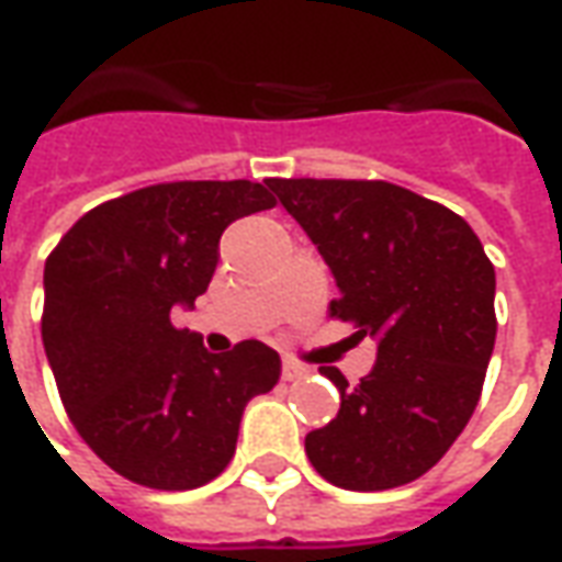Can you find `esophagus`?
I'll list each match as a JSON object with an SVG mask.
<instances>
[{
  "instance_id": "34e87169",
  "label": "esophagus",
  "mask_w": 562,
  "mask_h": 562,
  "mask_svg": "<svg viewBox=\"0 0 562 562\" xmlns=\"http://www.w3.org/2000/svg\"><path fill=\"white\" fill-rule=\"evenodd\" d=\"M301 376H306V367L285 358V361H282V379H289V382H292V379H301Z\"/></svg>"
}]
</instances>
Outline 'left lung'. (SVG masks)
Returning a JSON list of instances; mask_svg holds the SVG:
<instances>
[{"instance_id": "8db88e82", "label": "left lung", "mask_w": 562, "mask_h": 562, "mask_svg": "<svg viewBox=\"0 0 562 562\" xmlns=\"http://www.w3.org/2000/svg\"><path fill=\"white\" fill-rule=\"evenodd\" d=\"M316 244L340 297L330 316L376 340L358 385L337 367L334 422L306 458L346 491L415 482L463 434L496 340L494 265L458 213L385 180H268Z\"/></svg>"}]
</instances>
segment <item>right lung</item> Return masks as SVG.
Listing matches in <instances>:
<instances>
[{
	"label": "right lung",
	"mask_w": 562,
	"mask_h": 562,
	"mask_svg": "<svg viewBox=\"0 0 562 562\" xmlns=\"http://www.w3.org/2000/svg\"><path fill=\"white\" fill-rule=\"evenodd\" d=\"M261 183L183 180L83 213L44 265L42 340L68 418L128 482L192 491L234 458L246 403L280 379L258 340L213 355L171 325L195 306L222 232L273 207Z\"/></svg>",
	"instance_id": "right-lung-1"
}]
</instances>
